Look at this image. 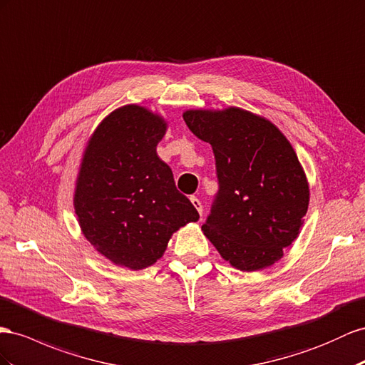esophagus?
Here are the masks:
<instances>
[{
    "label": "esophagus",
    "mask_w": 365,
    "mask_h": 365,
    "mask_svg": "<svg viewBox=\"0 0 365 365\" xmlns=\"http://www.w3.org/2000/svg\"><path fill=\"white\" fill-rule=\"evenodd\" d=\"M190 202H192V205L196 209V212H198L200 215H202V204H201V201H200L198 198H196V196H192Z\"/></svg>",
    "instance_id": "obj_1"
}]
</instances>
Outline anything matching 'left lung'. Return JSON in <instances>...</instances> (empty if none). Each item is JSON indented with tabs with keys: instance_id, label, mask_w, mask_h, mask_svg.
<instances>
[{
	"instance_id": "1",
	"label": "left lung",
	"mask_w": 365,
	"mask_h": 365,
	"mask_svg": "<svg viewBox=\"0 0 365 365\" xmlns=\"http://www.w3.org/2000/svg\"><path fill=\"white\" fill-rule=\"evenodd\" d=\"M190 132L213 149L220 189L202 232L233 267L255 272L298 238L309 184L277 125L238 107L187 110Z\"/></svg>"
}]
</instances>
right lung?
<instances>
[{
    "label": "right lung",
    "mask_w": 365,
    "mask_h": 365,
    "mask_svg": "<svg viewBox=\"0 0 365 365\" xmlns=\"http://www.w3.org/2000/svg\"><path fill=\"white\" fill-rule=\"evenodd\" d=\"M165 129L145 107L116 109L88 140L78 173L73 205L86 240L132 270L155 264L173 232L200 220L156 153Z\"/></svg>",
    "instance_id": "right-lung-1"
}]
</instances>
